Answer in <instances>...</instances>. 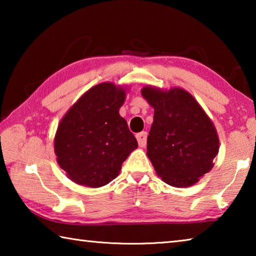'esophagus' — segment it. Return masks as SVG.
I'll list each match as a JSON object with an SVG mask.
<instances>
[{
    "mask_svg": "<svg viewBox=\"0 0 256 256\" xmlns=\"http://www.w3.org/2000/svg\"><path fill=\"white\" fill-rule=\"evenodd\" d=\"M146 136H148V134H146V132H144V131L138 133L136 136V140L138 142V146H142V148L146 146Z\"/></svg>",
    "mask_w": 256,
    "mask_h": 256,
    "instance_id": "esophagus-1",
    "label": "esophagus"
}]
</instances>
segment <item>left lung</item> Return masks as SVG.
Masks as SVG:
<instances>
[{"label": "left lung", "instance_id": "8db88e82", "mask_svg": "<svg viewBox=\"0 0 256 256\" xmlns=\"http://www.w3.org/2000/svg\"><path fill=\"white\" fill-rule=\"evenodd\" d=\"M142 96L154 107L146 156L164 183L188 188L214 167L219 138L214 123L190 94L144 86Z\"/></svg>", "mask_w": 256, "mask_h": 256}]
</instances>
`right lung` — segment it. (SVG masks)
<instances>
[{
  "mask_svg": "<svg viewBox=\"0 0 256 256\" xmlns=\"http://www.w3.org/2000/svg\"><path fill=\"white\" fill-rule=\"evenodd\" d=\"M125 90L112 82L92 86L60 120L54 138L60 167L76 184L100 188L120 174L138 141L120 115Z\"/></svg>",
  "mask_w": 256,
  "mask_h": 256,
  "instance_id": "obj_1",
  "label": "right lung"
}]
</instances>
